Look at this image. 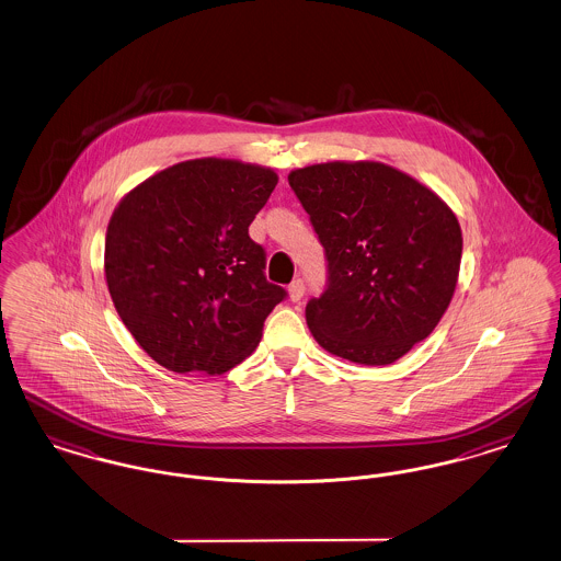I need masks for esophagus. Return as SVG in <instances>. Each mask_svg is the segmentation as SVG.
<instances>
[{
  "mask_svg": "<svg viewBox=\"0 0 561 561\" xmlns=\"http://www.w3.org/2000/svg\"><path fill=\"white\" fill-rule=\"evenodd\" d=\"M302 294H305V282H302V279H294L293 284L288 286V296H290V300H293V302H298V300L302 298Z\"/></svg>",
  "mask_w": 561,
  "mask_h": 561,
  "instance_id": "obj_1",
  "label": "esophagus"
}]
</instances>
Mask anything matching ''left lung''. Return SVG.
Returning <instances> with one entry per match:
<instances>
[{
  "instance_id": "8db88e82",
  "label": "left lung",
  "mask_w": 561,
  "mask_h": 561,
  "mask_svg": "<svg viewBox=\"0 0 561 561\" xmlns=\"http://www.w3.org/2000/svg\"><path fill=\"white\" fill-rule=\"evenodd\" d=\"M296 197L325 250L328 284L307 302L332 355L387 366L425 341L453 300L462 233L448 204L380 161L293 170Z\"/></svg>"
}]
</instances>
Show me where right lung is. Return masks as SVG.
Returning <instances> with one entry per match:
<instances>
[{
	"label": "right lung",
	"mask_w": 561,
	"mask_h": 561,
	"mask_svg": "<svg viewBox=\"0 0 561 561\" xmlns=\"http://www.w3.org/2000/svg\"><path fill=\"white\" fill-rule=\"evenodd\" d=\"M277 185L271 168L181 161L134 187L105 238L111 300L136 343L172 373L222 374L263 336L282 286L248 227Z\"/></svg>",
	"instance_id": "add662e5"
}]
</instances>
